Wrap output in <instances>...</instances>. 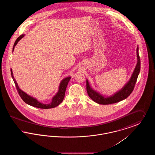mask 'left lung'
Instances as JSON below:
<instances>
[{"label": "left lung", "mask_w": 155, "mask_h": 155, "mask_svg": "<svg viewBox=\"0 0 155 155\" xmlns=\"http://www.w3.org/2000/svg\"><path fill=\"white\" fill-rule=\"evenodd\" d=\"M137 63L130 80L128 81L123 88L111 96L106 97L100 94L91 87L88 80H87V91L90 98L98 104H110L120 102L129 96L134 90L138 76L140 72V60L138 53V46L137 48Z\"/></svg>", "instance_id": "left-lung-1"}]
</instances>
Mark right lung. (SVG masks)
I'll use <instances>...</instances> for the list:
<instances>
[{
	"label": "right lung",
	"instance_id": "right-lung-1",
	"mask_svg": "<svg viewBox=\"0 0 155 155\" xmlns=\"http://www.w3.org/2000/svg\"><path fill=\"white\" fill-rule=\"evenodd\" d=\"M24 37V35L22 34L18 38H17V39H16V41H15V44H14V46L13 48V52L14 51L15 46H16V45L17 44L18 42ZM10 71H11V75H12V78L15 82V87L17 88L19 95L21 97L23 101L30 106L38 107V108H40V109H51V108H53V107L58 106L60 103H61L64 97L67 86L68 85V82L71 79V77H66L65 78H64L62 81H61L60 85H59V91H58V93L56 94V95L53 97L52 102L49 104H44V103L39 102L37 99L28 95V94H27L26 93L23 92L21 89H20L19 87L18 86V84L15 81V78H14L13 71H12V68H11Z\"/></svg>",
	"mask_w": 155,
	"mask_h": 155
}]
</instances>
